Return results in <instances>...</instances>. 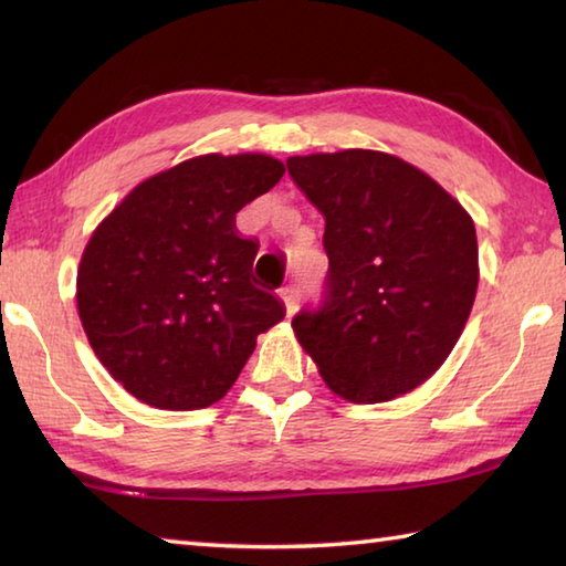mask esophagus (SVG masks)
I'll return each instance as SVG.
<instances>
[{"label":"esophagus","instance_id":"obj_1","mask_svg":"<svg viewBox=\"0 0 566 566\" xmlns=\"http://www.w3.org/2000/svg\"><path fill=\"white\" fill-rule=\"evenodd\" d=\"M282 300H284V306H286V314H294L296 302H300V290H296V286H284Z\"/></svg>","mask_w":566,"mask_h":566}]
</instances>
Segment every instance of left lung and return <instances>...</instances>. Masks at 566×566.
Returning a JSON list of instances; mask_svg holds the SVG:
<instances>
[{
	"instance_id": "8db88e82",
	"label": "left lung",
	"mask_w": 566,
	"mask_h": 566,
	"mask_svg": "<svg viewBox=\"0 0 566 566\" xmlns=\"http://www.w3.org/2000/svg\"><path fill=\"white\" fill-rule=\"evenodd\" d=\"M324 217L329 272L292 319L327 387L357 405L407 395L442 367L472 312L476 232L464 207L409 161L375 149L286 159Z\"/></svg>"
}]
</instances>
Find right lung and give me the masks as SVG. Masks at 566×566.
<instances>
[{
  "mask_svg": "<svg viewBox=\"0 0 566 566\" xmlns=\"http://www.w3.org/2000/svg\"><path fill=\"white\" fill-rule=\"evenodd\" d=\"M284 175L266 155H205L134 187L94 229L76 306L94 354L149 407L205 409L227 395L256 334L284 319L252 282L260 242L237 212Z\"/></svg>",
  "mask_w": 566,
  "mask_h": 566,
  "instance_id": "obj_1",
  "label": "right lung"
}]
</instances>
